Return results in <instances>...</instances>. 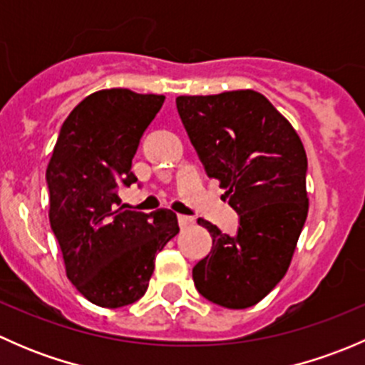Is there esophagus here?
<instances>
[{"instance_id": "obj_1", "label": "esophagus", "mask_w": 365, "mask_h": 365, "mask_svg": "<svg viewBox=\"0 0 365 365\" xmlns=\"http://www.w3.org/2000/svg\"><path fill=\"white\" fill-rule=\"evenodd\" d=\"M178 224L182 230H185V227H190L196 224V219L194 217H189V215H178Z\"/></svg>"}]
</instances>
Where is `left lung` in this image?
I'll return each mask as SVG.
<instances>
[{
  "label": "left lung",
  "mask_w": 365,
  "mask_h": 365,
  "mask_svg": "<svg viewBox=\"0 0 365 365\" xmlns=\"http://www.w3.org/2000/svg\"><path fill=\"white\" fill-rule=\"evenodd\" d=\"M206 175L226 189L237 235L200 219L212 251L192 268L197 292L227 309L263 300L292 263L307 219V157L289 121L254 90L176 98Z\"/></svg>",
  "instance_id": "left-lung-1"
}]
</instances>
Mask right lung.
Here are the masks:
<instances>
[{
	"instance_id": "right-lung-1",
	"label": "right lung",
	"mask_w": 365,
	"mask_h": 365,
	"mask_svg": "<svg viewBox=\"0 0 365 365\" xmlns=\"http://www.w3.org/2000/svg\"><path fill=\"white\" fill-rule=\"evenodd\" d=\"M162 104L164 95L125 88L91 93L63 121L47 165L51 230L67 277L101 307L145 295L157 252L180 231L171 210H125L118 196L138 182L132 159Z\"/></svg>"
}]
</instances>
